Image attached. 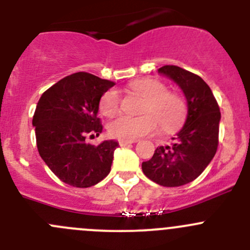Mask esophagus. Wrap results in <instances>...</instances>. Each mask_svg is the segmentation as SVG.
<instances>
[{"mask_svg": "<svg viewBox=\"0 0 250 250\" xmlns=\"http://www.w3.org/2000/svg\"><path fill=\"white\" fill-rule=\"evenodd\" d=\"M133 143H135V140H123V139H121L120 141H118V144H120L121 146H125V145H128V144H133Z\"/></svg>", "mask_w": 250, "mask_h": 250, "instance_id": "34e87169", "label": "esophagus"}]
</instances>
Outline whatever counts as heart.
<instances>
[{
  "instance_id": "1",
  "label": "heart",
  "mask_w": 250,
  "mask_h": 250,
  "mask_svg": "<svg viewBox=\"0 0 250 250\" xmlns=\"http://www.w3.org/2000/svg\"><path fill=\"white\" fill-rule=\"evenodd\" d=\"M132 89L145 98L141 106L143 115L132 117L120 115L111 120L107 132L112 138L135 140L152 133L160 125L168 132L181 125L186 116V102L179 93L167 90V85L155 78H143L132 83ZM120 94L109 89L102 95L99 110L103 115L112 116L120 109Z\"/></svg>"
}]
</instances>
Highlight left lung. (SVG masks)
<instances>
[{"mask_svg":"<svg viewBox=\"0 0 250 250\" xmlns=\"http://www.w3.org/2000/svg\"><path fill=\"white\" fill-rule=\"evenodd\" d=\"M158 72L172 78L183 89L188 117L172 141L156 148L141 168L158 185L176 188L198 178L213 160L218 150L221 115L213 92L198 75L175 65H165Z\"/></svg>","mask_w":250,"mask_h":250,"instance_id":"8db88e82","label":"left lung"}]
</instances>
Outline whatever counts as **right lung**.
Here are the masks:
<instances>
[{
	"mask_svg": "<svg viewBox=\"0 0 250 250\" xmlns=\"http://www.w3.org/2000/svg\"><path fill=\"white\" fill-rule=\"evenodd\" d=\"M115 83L88 72L64 77L42 94L32 125L42 160L62 183L90 188L111 170L115 140L98 146L85 143L99 135L103 125L97 113L102 95Z\"/></svg>",
	"mask_w": 250,
	"mask_h": 250,
	"instance_id": "right-lung-1",
	"label": "right lung"
}]
</instances>
